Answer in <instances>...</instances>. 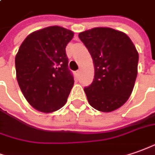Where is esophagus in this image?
Listing matches in <instances>:
<instances>
[{"label":"esophagus","instance_id":"34e87169","mask_svg":"<svg viewBox=\"0 0 155 155\" xmlns=\"http://www.w3.org/2000/svg\"><path fill=\"white\" fill-rule=\"evenodd\" d=\"M80 73H81V71H80V70H77V71L75 72V74H76V76H79V75H80Z\"/></svg>","mask_w":155,"mask_h":155}]
</instances>
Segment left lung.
I'll list each match as a JSON object with an SVG mask.
<instances>
[{"instance_id": "obj_1", "label": "left lung", "mask_w": 155, "mask_h": 155, "mask_svg": "<svg viewBox=\"0 0 155 155\" xmlns=\"http://www.w3.org/2000/svg\"><path fill=\"white\" fill-rule=\"evenodd\" d=\"M94 64V79L84 88L88 103L102 112H111L128 100L137 75L138 52L126 34L107 27L79 34Z\"/></svg>"}]
</instances>
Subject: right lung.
I'll list each match as a JSON object with an SVG mask.
<instances>
[{
	"mask_svg": "<svg viewBox=\"0 0 155 155\" xmlns=\"http://www.w3.org/2000/svg\"><path fill=\"white\" fill-rule=\"evenodd\" d=\"M74 32L50 26L29 35L15 57L17 81L25 97L43 113L66 104L74 86L65 48Z\"/></svg>",
	"mask_w": 155,
	"mask_h": 155,
	"instance_id": "right-lung-1",
	"label": "right lung"
}]
</instances>
